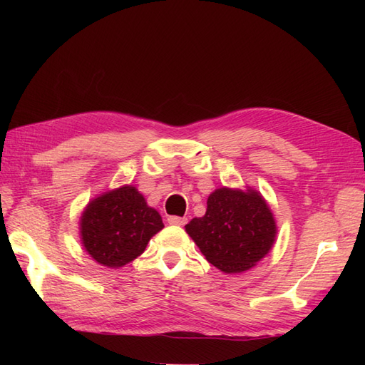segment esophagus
<instances>
[{
    "label": "esophagus",
    "instance_id": "obj_1",
    "mask_svg": "<svg viewBox=\"0 0 365 365\" xmlns=\"http://www.w3.org/2000/svg\"><path fill=\"white\" fill-rule=\"evenodd\" d=\"M168 222H169L170 225L182 227V225L187 224V219H185V217H180V216H170V217L168 219Z\"/></svg>",
    "mask_w": 365,
    "mask_h": 365
}]
</instances>
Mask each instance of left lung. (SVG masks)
Wrapping results in <instances>:
<instances>
[{
	"mask_svg": "<svg viewBox=\"0 0 365 365\" xmlns=\"http://www.w3.org/2000/svg\"><path fill=\"white\" fill-rule=\"evenodd\" d=\"M185 231L205 259L227 274L244 272L274 245L277 227L257 190L216 189L202 217H193Z\"/></svg>",
	"mask_w": 365,
	"mask_h": 365,
	"instance_id": "left-lung-1",
	"label": "left lung"
}]
</instances>
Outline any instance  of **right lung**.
Segmentation results:
<instances>
[{"label": "right lung", "mask_w": 365, "mask_h": 365, "mask_svg": "<svg viewBox=\"0 0 365 365\" xmlns=\"http://www.w3.org/2000/svg\"><path fill=\"white\" fill-rule=\"evenodd\" d=\"M163 228L160 213L132 185L97 196L81 216L85 251L108 268H120L137 259Z\"/></svg>", "instance_id": "add662e5"}]
</instances>
